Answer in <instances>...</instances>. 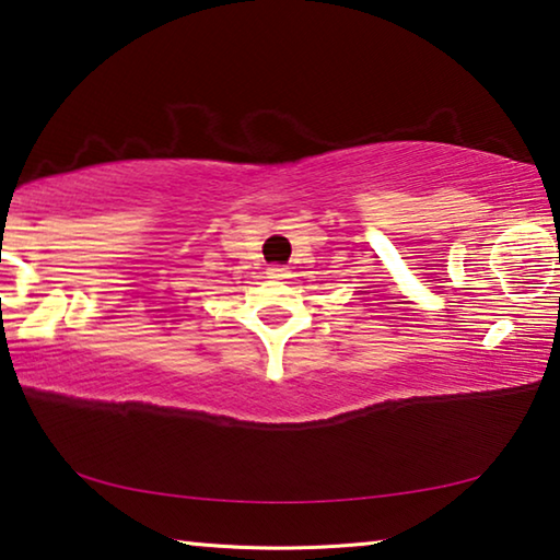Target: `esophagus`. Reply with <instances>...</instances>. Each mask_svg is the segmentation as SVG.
<instances>
[{"label":"esophagus","instance_id":"34e87169","mask_svg":"<svg viewBox=\"0 0 560 560\" xmlns=\"http://www.w3.org/2000/svg\"><path fill=\"white\" fill-rule=\"evenodd\" d=\"M267 273H269L271 279H283L289 273V269L283 267V264H271V267L267 269Z\"/></svg>","mask_w":560,"mask_h":560}]
</instances>
